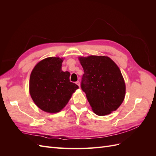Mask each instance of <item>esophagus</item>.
Returning a JSON list of instances; mask_svg holds the SVG:
<instances>
[{
  "instance_id": "1",
  "label": "esophagus",
  "mask_w": 156,
  "mask_h": 156,
  "mask_svg": "<svg viewBox=\"0 0 156 156\" xmlns=\"http://www.w3.org/2000/svg\"><path fill=\"white\" fill-rule=\"evenodd\" d=\"M76 84L80 87V82H79V81H77V82H76Z\"/></svg>"
}]
</instances>
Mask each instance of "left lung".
<instances>
[{
  "mask_svg": "<svg viewBox=\"0 0 156 156\" xmlns=\"http://www.w3.org/2000/svg\"><path fill=\"white\" fill-rule=\"evenodd\" d=\"M84 70L81 88L93 112L105 116L116 111L126 96V84L116 64L107 56L78 57Z\"/></svg>",
  "mask_w": 156,
  "mask_h": 156,
  "instance_id": "left-lung-1",
  "label": "left lung"
}]
</instances>
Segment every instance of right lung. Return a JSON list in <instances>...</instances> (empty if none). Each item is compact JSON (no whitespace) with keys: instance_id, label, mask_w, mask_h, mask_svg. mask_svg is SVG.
Instances as JSON below:
<instances>
[{"instance_id":"1","label":"right lung","mask_w":156,"mask_h":156,"mask_svg":"<svg viewBox=\"0 0 156 156\" xmlns=\"http://www.w3.org/2000/svg\"><path fill=\"white\" fill-rule=\"evenodd\" d=\"M64 58L48 57L37 62L29 80V92L41 110L56 113L67 105L79 87L69 81V72H63Z\"/></svg>"}]
</instances>
